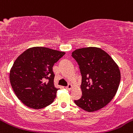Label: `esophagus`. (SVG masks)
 <instances>
[{
  "label": "esophagus",
  "instance_id": "obj_1",
  "mask_svg": "<svg viewBox=\"0 0 133 133\" xmlns=\"http://www.w3.org/2000/svg\"><path fill=\"white\" fill-rule=\"evenodd\" d=\"M65 88H66V89H68V90H70L71 89L73 88V85H71V84H69V85H68V86H67Z\"/></svg>",
  "mask_w": 133,
  "mask_h": 133
}]
</instances>
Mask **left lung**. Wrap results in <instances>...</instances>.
<instances>
[{"label": "left lung", "instance_id": "8db88e82", "mask_svg": "<svg viewBox=\"0 0 133 133\" xmlns=\"http://www.w3.org/2000/svg\"><path fill=\"white\" fill-rule=\"evenodd\" d=\"M79 65L82 96L74 100L77 106L89 112L106 106L117 91L121 80L118 65L107 52L97 47L74 50L71 54Z\"/></svg>", "mask_w": 133, "mask_h": 133}]
</instances>
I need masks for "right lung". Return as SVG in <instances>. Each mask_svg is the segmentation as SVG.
I'll list each match as a JSON object with an SVG mask.
<instances>
[{
  "label": "right lung",
  "mask_w": 133,
  "mask_h": 133,
  "mask_svg": "<svg viewBox=\"0 0 133 133\" xmlns=\"http://www.w3.org/2000/svg\"><path fill=\"white\" fill-rule=\"evenodd\" d=\"M64 52L46 47L28 48L17 58L10 71L16 96L30 108L42 109L51 104L58 89L54 87L52 67Z\"/></svg>",
  "instance_id": "add662e5"
}]
</instances>
